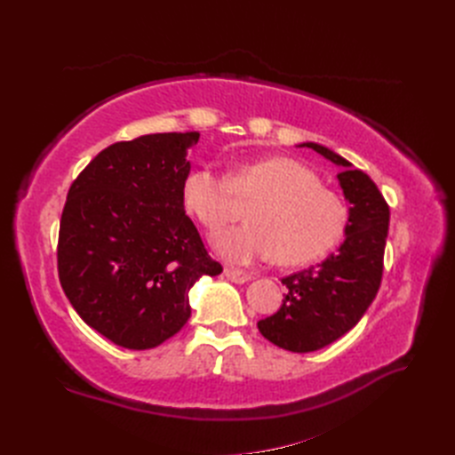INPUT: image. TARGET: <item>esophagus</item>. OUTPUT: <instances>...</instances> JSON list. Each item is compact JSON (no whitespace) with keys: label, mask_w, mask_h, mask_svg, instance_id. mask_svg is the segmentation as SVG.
<instances>
[{"label":"esophagus","mask_w":455,"mask_h":455,"mask_svg":"<svg viewBox=\"0 0 455 455\" xmlns=\"http://www.w3.org/2000/svg\"><path fill=\"white\" fill-rule=\"evenodd\" d=\"M224 275H226L228 281L235 283V284H243V283H249L251 281V275L249 273L243 271V269H235V267H226Z\"/></svg>","instance_id":"obj_1"}]
</instances>
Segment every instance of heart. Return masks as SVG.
<instances>
[{"label":"heart","instance_id":"heart-1","mask_svg":"<svg viewBox=\"0 0 455 455\" xmlns=\"http://www.w3.org/2000/svg\"><path fill=\"white\" fill-rule=\"evenodd\" d=\"M237 201L251 203L246 226L214 235L216 252L233 264L275 258L281 266H307L341 243L347 204L323 188L319 176L288 157L239 163L228 176L212 167L194 169L182 184L184 209L209 231L228 224Z\"/></svg>","mask_w":455,"mask_h":455}]
</instances>
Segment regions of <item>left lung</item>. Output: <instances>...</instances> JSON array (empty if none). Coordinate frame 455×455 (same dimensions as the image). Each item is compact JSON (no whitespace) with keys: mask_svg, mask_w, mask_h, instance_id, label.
Instances as JSON below:
<instances>
[{"mask_svg":"<svg viewBox=\"0 0 455 455\" xmlns=\"http://www.w3.org/2000/svg\"><path fill=\"white\" fill-rule=\"evenodd\" d=\"M299 146L341 167L338 182L349 203L346 241L321 264L283 279L288 288L283 306L261 319L258 330L281 349L309 353L347 334L374 301L383 275L389 206L371 178L336 151L315 142Z\"/></svg>","mask_w":455,"mask_h":455,"instance_id":"obj_1","label":"left lung"}]
</instances>
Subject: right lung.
Instances as JSON below:
<instances>
[{"label":"right lung","instance_id":"right-lung-1","mask_svg":"<svg viewBox=\"0 0 455 455\" xmlns=\"http://www.w3.org/2000/svg\"><path fill=\"white\" fill-rule=\"evenodd\" d=\"M199 132L144 134L102 149L68 191L59 231V279L96 332L151 349L191 316L189 288L220 275L188 218L182 184Z\"/></svg>","mask_w":455,"mask_h":455}]
</instances>
